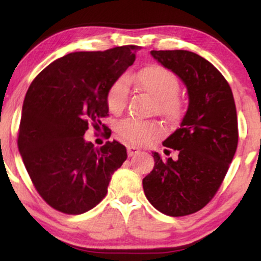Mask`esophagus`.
Segmentation results:
<instances>
[{
	"label": "esophagus",
	"instance_id": "esophagus-1",
	"mask_svg": "<svg viewBox=\"0 0 261 261\" xmlns=\"http://www.w3.org/2000/svg\"><path fill=\"white\" fill-rule=\"evenodd\" d=\"M127 152H128V155L133 156V155H135V154H138V153L140 152V149H139V148L137 147V146H128Z\"/></svg>",
	"mask_w": 261,
	"mask_h": 261
}]
</instances>
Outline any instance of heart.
Returning a JSON list of instances; mask_svg holds the SVG:
<instances>
[{
	"label": "heart",
	"mask_w": 261,
	"mask_h": 261,
	"mask_svg": "<svg viewBox=\"0 0 261 261\" xmlns=\"http://www.w3.org/2000/svg\"><path fill=\"white\" fill-rule=\"evenodd\" d=\"M138 89L147 92L156 99V110L169 120H177L183 110L179 96V80L169 69L160 65H148L137 74L129 77ZM129 88L126 78H119L110 85L107 92V105L110 112L120 113L128 102ZM119 134L133 144L144 145L154 140L162 134V127L154 121L138 120L129 117L121 121L117 126Z\"/></svg>",
	"instance_id": "1"
}]
</instances>
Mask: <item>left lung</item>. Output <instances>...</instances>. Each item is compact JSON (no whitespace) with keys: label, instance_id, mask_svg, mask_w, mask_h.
Here are the masks:
<instances>
[{"label":"left lung","instance_id":"8db88e82","mask_svg":"<svg viewBox=\"0 0 261 261\" xmlns=\"http://www.w3.org/2000/svg\"><path fill=\"white\" fill-rule=\"evenodd\" d=\"M151 55L184 82L189 107L180 127L163 142L178 156L163 159L153 152L154 167L142 179V187L160 213L190 215L212 201L237 151L233 92L222 73L194 52L172 49L151 51Z\"/></svg>","mask_w":261,"mask_h":261}]
</instances>
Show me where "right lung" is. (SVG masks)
<instances>
[{"label":"right lung","mask_w":261,"mask_h":261,"mask_svg":"<svg viewBox=\"0 0 261 261\" xmlns=\"http://www.w3.org/2000/svg\"><path fill=\"white\" fill-rule=\"evenodd\" d=\"M138 49L126 45L69 53L46 66L28 88L17 147L38 194L53 209L78 215L94 208L127 159L119 141L95 147L84 134L89 126L107 128L101 121L108 116L107 92L134 63Z\"/></svg>","instance_id":"1"}]
</instances>
